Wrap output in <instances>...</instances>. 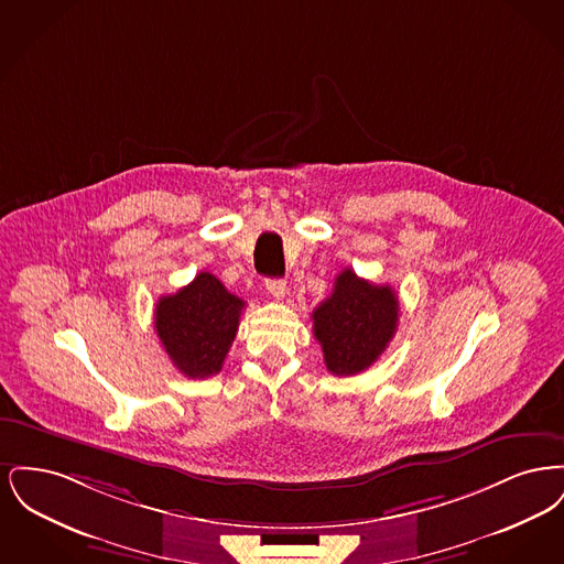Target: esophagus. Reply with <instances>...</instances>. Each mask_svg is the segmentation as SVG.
I'll use <instances>...</instances> for the list:
<instances>
[{"label":"esophagus","mask_w":564,"mask_h":564,"mask_svg":"<svg viewBox=\"0 0 564 564\" xmlns=\"http://www.w3.org/2000/svg\"><path fill=\"white\" fill-rule=\"evenodd\" d=\"M267 290H269V294L272 295V297H276V300H283L285 294H288V285H285L283 279H269V281H267Z\"/></svg>","instance_id":"1"}]
</instances>
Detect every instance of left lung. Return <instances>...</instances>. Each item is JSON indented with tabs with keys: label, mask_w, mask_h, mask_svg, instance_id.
<instances>
[{
	"label": "left lung",
	"mask_w": 564,
	"mask_h": 564,
	"mask_svg": "<svg viewBox=\"0 0 564 564\" xmlns=\"http://www.w3.org/2000/svg\"><path fill=\"white\" fill-rule=\"evenodd\" d=\"M400 302L391 285H375L350 269L334 281V292L313 311V332L332 375L368 370L391 343Z\"/></svg>",
	"instance_id": "8db88e82"
}]
</instances>
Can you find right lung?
Segmentation results:
<instances>
[{
    "mask_svg": "<svg viewBox=\"0 0 564 564\" xmlns=\"http://www.w3.org/2000/svg\"><path fill=\"white\" fill-rule=\"evenodd\" d=\"M245 300L230 294L212 272H198L180 292L162 295L154 327L173 366L188 378H207L221 370Z\"/></svg>",
    "mask_w": 564,
    "mask_h": 564,
    "instance_id": "right-lung-1",
    "label": "right lung"
}]
</instances>
